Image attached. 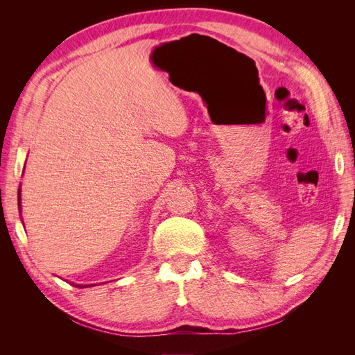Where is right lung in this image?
<instances>
[{
  "mask_svg": "<svg viewBox=\"0 0 355 355\" xmlns=\"http://www.w3.org/2000/svg\"><path fill=\"white\" fill-rule=\"evenodd\" d=\"M20 191H22V189L19 188V191H17V207H19V213H22V200H20ZM73 286L85 288V287H92L94 284H73Z\"/></svg>",
  "mask_w": 355,
  "mask_h": 355,
  "instance_id": "right-lung-1",
  "label": "right lung"
}]
</instances>
